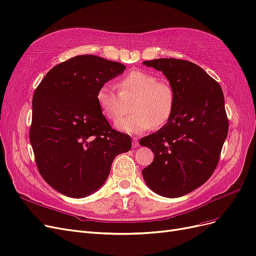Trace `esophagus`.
<instances>
[{
	"label": "esophagus",
	"instance_id": "obj_1",
	"mask_svg": "<svg viewBox=\"0 0 256 256\" xmlns=\"http://www.w3.org/2000/svg\"><path fill=\"white\" fill-rule=\"evenodd\" d=\"M139 146V142H138V137H133V146L134 148H137Z\"/></svg>",
	"mask_w": 256,
	"mask_h": 256
}]
</instances>
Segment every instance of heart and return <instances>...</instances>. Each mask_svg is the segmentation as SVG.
<instances>
[{"label": "heart", "instance_id": "heart-1", "mask_svg": "<svg viewBox=\"0 0 256 256\" xmlns=\"http://www.w3.org/2000/svg\"><path fill=\"white\" fill-rule=\"evenodd\" d=\"M118 90L110 83L98 87L96 98L103 116L117 121L128 110L133 114L119 120L116 128L128 134H140L162 126L171 118L176 107L174 88L167 80L144 70H132L118 80Z\"/></svg>", "mask_w": 256, "mask_h": 256}]
</instances>
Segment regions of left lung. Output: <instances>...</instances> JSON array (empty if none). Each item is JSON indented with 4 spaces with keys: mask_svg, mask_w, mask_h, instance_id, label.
<instances>
[{
    "mask_svg": "<svg viewBox=\"0 0 256 256\" xmlns=\"http://www.w3.org/2000/svg\"><path fill=\"white\" fill-rule=\"evenodd\" d=\"M169 80L176 107L156 133L140 139L154 152L142 170L146 185L164 196L178 198L204 184L219 162L228 120L221 86L199 66L186 60L144 62Z\"/></svg>",
    "mask_w": 256,
    "mask_h": 256,
    "instance_id": "left-lung-1",
    "label": "left lung"
}]
</instances>
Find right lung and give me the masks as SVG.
<instances>
[{"mask_svg": "<svg viewBox=\"0 0 256 256\" xmlns=\"http://www.w3.org/2000/svg\"><path fill=\"white\" fill-rule=\"evenodd\" d=\"M124 70L117 62L78 55L56 64L36 88L30 142L39 173L58 192L92 194L114 158L130 150V137L110 126L96 98L98 87Z\"/></svg>", "mask_w": 256, "mask_h": 256, "instance_id": "right-lung-1", "label": "right lung"}]
</instances>
